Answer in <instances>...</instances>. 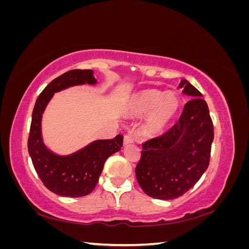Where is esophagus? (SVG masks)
I'll return each instance as SVG.
<instances>
[{
    "label": "esophagus",
    "mask_w": 249,
    "mask_h": 249,
    "mask_svg": "<svg viewBox=\"0 0 249 249\" xmlns=\"http://www.w3.org/2000/svg\"><path fill=\"white\" fill-rule=\"evenodd\" d=\"M134 142V139L132 136H130V135H125V136L124 137V145H127V144H131V143Z\"/></svg>",
    "instance_id": "esophagus-1"
}]
</instances>
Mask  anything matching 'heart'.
<instances>
[{
	"label": "heart",
	"instance_id": "1",
	"mask_svg": "<svg viewBox=\"0 0 249 249\" xmlns=\"http://www.w3.org/2000/svg\"><path fill=\"white\" fill-rule=\"evenodd\" d=\"M179 97L175 92L145 89L135 93L124 104V111L133 117L144 116L142 130L156 136L167 129L179 110Z\"/></svg>",
	"mask_w": 249,
	"mask_h": 249
}]
</instances>
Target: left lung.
<instances>
[{"label": "left lung", "instance_id": "obj_1", "mask_svg": "<svg viewBox=\"0 0 249 249\" xmlns=\"http://www.w3.org/2000/svg\"><path fill=\"white\" fill-rule=\"evenodd\" d=\"M178 88L192 99L167 133L143 143L135 169L141 189L157 199H175L190 190L210 163L214 127L208 105L187 80Z\"/></svg>", "mask_w": 249, "mask_h": 249}]
</instances>
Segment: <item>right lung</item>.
Wrapping results in <instances>:
<instances>
[{"instance_id": "add662e5", "label": "right lung", "mask_w": 249, "mask_h": 249, "mask_svg": "<svg viewBox=\"0 0 249 249\" xmlns=\"http://www.w3.org/2000/svg\"><path fill=\"white\" fill-rule=\"evenodd\" d=\"M93 71L73 70L53 80L37 97L32 113L28 139V150L37 175L43 185L55 194L81 197L95 188L104 164L108 158L120 150L124 136L99 139L70 155H58L43 142L41 133L42 114L55 93L73 86L96 85Z\"/></svg>"}]
</instances>
